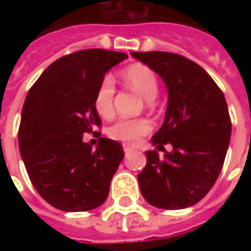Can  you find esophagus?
Returning a JSON list of instances; mask_svg holds the SVG:
<instances>
[{
    "mask_svg": "<svg viewBox=\"0 0 251 251\" xmlns=\"http://www.w3.org/2000/svg\"><path fill=\"white\" fill-rule=\"evenodd\" d=\"M133 151H134V149L131 147H129V145H124V152L125 153H130L133 152Z\"/></svg>",
    "mask_w": 251,
    "mask_h": 251,
    "instance_id": "obj_1",
    "label": "esophagus"
}]
</instances>
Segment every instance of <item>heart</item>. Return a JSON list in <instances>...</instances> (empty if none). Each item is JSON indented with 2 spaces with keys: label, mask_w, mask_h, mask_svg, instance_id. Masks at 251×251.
<instances>
[{
  "label": "heart",
  "mask_w": 251,
  "mask_h": 251,
  "mask_svg": "<svg viewBox=\"0 0 251 251\" xmlns=\"http://www.w3.org/2000/svg\"><path fill=\"white\" fill-rule=\"evenodd\" d=\"M122 79L127 87L134 90L148 102L157 98L158 80L156 74L147 66L134 64L122 72ZM114 80L104 76L94 95V107L100 117L110 118L114 113ZM151 131V124L145 120H120L109 129V136L125 144H136L142 136Z\"/></svg>",
  "instance_id": "b5f03b06"
}]
</instances>
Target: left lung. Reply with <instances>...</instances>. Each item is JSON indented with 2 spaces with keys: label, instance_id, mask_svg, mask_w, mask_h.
<instances>
[{
  "label": "left lung",
  "instance_id": "1",
  "mask_svg": "<svg viewBox=\"0 0 251 251\" xmlns=\"http://www.w3.org/2000/svg\"><path fill=\"white\" fill-rule=\"evenodd\" d=\"M131 56L157 74L168 90V104L161 127L152 144L171 152L160 158L147 151V165L138 184L149 204L181 210L208 194L225 163L231 137L226 99L212 77L192 60L161 51L131 52Z\"/></svg>",
  "mask_w": 251,
  "mask_h": 251
}]
</instances>
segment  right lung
Returning <instances> with one entry per match:
<instances>
[{
	"mask_svg": "<svg viewBox=\"0 0 251 251\" xmlns=\"http://www.w3.org/2000/svg\"><path fill=\"white\" fill-rule=\"evenodd\" d=\"M127 55L86 50L53 62L25 98L19 148L32 184L47 203L66 212L97 208L125 156L120 142L99 137L93 149L84 133L100 125L94 95L104 74Z\"/></svg>",
	"mask_w": 251,
	"mask_h": 251,
	"instance_id": "add662e5",
	"label": "right lung"
}]
</instances>
